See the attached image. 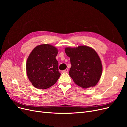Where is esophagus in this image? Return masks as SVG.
<instances>
[{
    "mask_svg": "<svg viewBox=\"0 0 127 127\" xmlns=\"http://www.w3.org/2000/svg\"><path fill=\"white\" fill-rule=\"evenodd\" d=\"M68 71V69H65L64 70H63L62 71H61V72L62 73H65V72H67Z\"/></svg>",
    "mask_w": 127,
    "mask_h": 127,
    "instance_id": "esophagus-1",
    "label": "esophagus"
}]
</instances>
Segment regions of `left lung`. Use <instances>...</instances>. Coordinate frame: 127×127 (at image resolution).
<instances>
[{
    "instance_id": "left-lung-1",
    "label": "left lung",
    "mask_w": 127,
    "mask_h": 127,
    "mask_svg": "<svg viewBox=\"0 0 127 127\" xmlns=\"http://www.w3.org/2000/svg\"><path fill=\"white\" fill-rule=\"evenodd\" d=\"M65 52L70 57L69 75L75 84L84 88L96 85L102 72L101 61L96 52L82 45L76 48H66Z\"/></svg>"
}]
</instances>
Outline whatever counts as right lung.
Wrapping results in <instances>:
<instances>
[{
    "label": "right lung",
    "mask_w": 127,
    "mask_h": 127,
    "mask_svg": "<svg viewBox=\"0 0 127 127\" xmlns=\"http://www.w3.org/2000/svg\"><path fill=\"white\" fill-rule=\"evenodd\" d=\"M57 54V49L50 44L38 45L31 52L27 59L26 74L34 87L47 89L56 83L60 76Z\"/></svg>",
    "instance_id": "1"
}]
</instances>
